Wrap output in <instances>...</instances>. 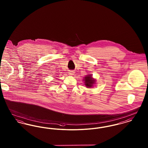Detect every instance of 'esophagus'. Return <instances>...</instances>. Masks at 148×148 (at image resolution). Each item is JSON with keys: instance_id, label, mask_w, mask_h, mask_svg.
Instances as JSON below:
<instances>
[{"instance_id": "34e87169", "label": "esophagus", "mask_w": 148, "mask_h": 148, "mask_svg": "<svg viewBox=\"0 0 148 148\" xmlns=\"http://www.w3.org/2000/svg\"><path fill=\"white\" fill-rule=\"evenodd\" d=\"M74 74V72L73 71H70L69 72V74L70 75H73Z\"/></svg>"}]
</instances>
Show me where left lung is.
Wrapping results in <instances>:
<instances>
[{
    "mask_svg": "<svg viewBox=\"0 0 148 148\" xmlns=\"http://www.w3.org/2000/svg\"><path fill=\"white\" fill-rule=\"evenodd\" d=\"M83 80L84 81V84L86 86V88H92L95 82V80L92 77V75H91L85 76Z\"/></svg>",
    "mask_w": 148,
    "mask_h": 148,
    "instance_id": "obj_1",
    "label": "left lung"
}]
</instances>
